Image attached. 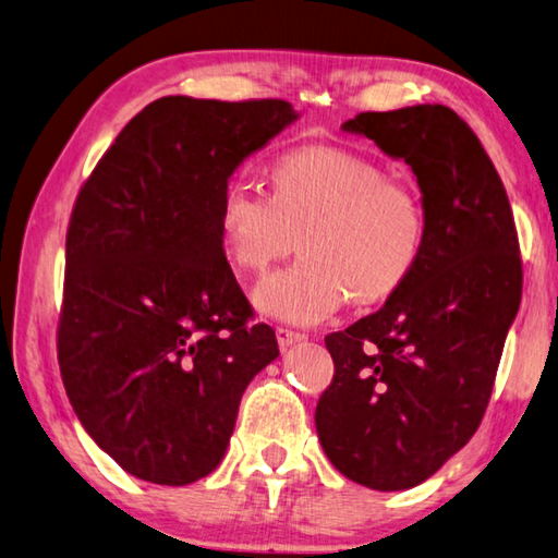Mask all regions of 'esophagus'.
<instances>
[{
    "label": "esophagus",
    "instance_id": "34e87169",
    "mask_svg": "<svg viewBox=\"0 0 558 558\" xmlns=\"http://www.w3.org/2000/svg\"><path fill=\"white\" fill-rule=\"evenodd\" d=\"M276 337H278V347H280V349H290V347H295V343L307 339L302 331H292V329H288V327H278V329H276Z\"/></svg>",
    "mask_w": 558,
    "mask_h": 558
}]
</instances>
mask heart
Returning <instances> with one entry per match:
<instances>
[{
	"instance_id": "heart-1",
	"label": "heart",
	"mask_w": 558,
	"mask_h": 558,
	"mask_svg": "<svg viewBox=\"0 0 558 558\" xmlns=\"http://www.w3.org/2000/svg\"><path fill=\"white\" fill-rule=\"evenodd\" d=\"M300 234L302 258L253 288L270 319L319 324L343 302L390 298L422 256L427 217L408 182L333 146H302L270 168V192L231 182L219 202V236L236 268L263 270Z\"/></svg>"
}]
</instances>
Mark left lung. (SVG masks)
<instances>
[{
  "mask_svg": "<svg viewBox=\"0 0 558 558\" xmlns=\"http://www.w3.org/2000/svg\"><path fill=\"white\" fill-rule=\"evenodd\" d=\"M341 129L412 168L427 234L404 286L324 339L333 380L314 424L347 478L408 490L469 444L488 408L522 300L518 231L498 170L449 107L363 111Z\"/></svg>",
  "mask_w": 558,
  "mask_h": 558,
  "instance_id": "left-lung-1",
  "label": "left lung"
}]
</instances>
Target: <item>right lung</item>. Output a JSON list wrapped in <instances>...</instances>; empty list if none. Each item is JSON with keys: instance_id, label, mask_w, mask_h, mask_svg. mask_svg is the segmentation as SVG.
Wrapping results in <instances>:
<instances>
[{"instance_id": "add662e5", "label": "right lung", "mask_w": 558, "mask_h": 558, "mask_svg": "<svg viewBox=\"0 0 558 558\" xmlns=\"http://www.w3.org/2000/svg\"><path fill=\"white\" fill-rule=\"evenodd\" d=\"M300 114L282 99L160 97L80 190L65 241L58 363L80 424L156 485L225 459L241 395L280 356L219 236L234 170Z\"/></svg>"}]
</instances>
